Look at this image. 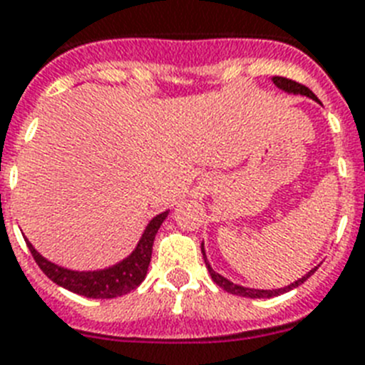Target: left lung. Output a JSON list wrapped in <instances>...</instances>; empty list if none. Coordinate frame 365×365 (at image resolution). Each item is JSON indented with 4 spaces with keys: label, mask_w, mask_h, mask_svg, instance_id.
Segmentation results:
<instances>
[{
    "label": "left lung",
    "mask_w": 365,
    "mask_h": 365,
    "mask_svg": "<svg viewBox=\"0 0 365 365\" xmlns=\"http://www.w3.org/2000/svg\"><path fill=\"white\" fill-rule=\"evenodd\" d=\"M272 83L277 85L280 91H284V93L287 94H301V96H306L310 98V100H315L317 103H321L319 100H317V96H315L314 93H312L310 88L304 87V85L297 83V81H292V79L287 78H280V76H274L272 78ZM202 256H204V262H206V267L207 271H210L211 274V280L215 282L217 286H220L225 292L232 293V295H240V297H247V299H271V297H278L282 295V293H287L292 292V289H295V287H299L301 284H304L308 278L314 274L315 271H317V267H314L312 271H308L302 278H299V280H295L293 284H289V286L286 287H278V289H254V287H245V286H240V284H234L232 280H228L226 277H222V274H219L217 271H213V267L210 265V262H207V256H206V249H204V243H202Z\"/></svg>",
    "instance_id": "1"
}]
</instances>
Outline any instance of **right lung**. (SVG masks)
<instances>
[{
    "label": "right lung",
    "instance_id": "obj_1",
    "mask_svg": "<svg viewBox=\"0 0 365 365\" xmlns=\"http://www.w3.org/2000/svg\"><path fill=\"white\" fill-rule=\"evenodd\" d=\"M170 210L163 211L150 220L146 228L143 230L135 249L131 250L120 262L113 263L109 267L94 269V271H76V269L63 267L59 263L50 262L44 258L38 250L29 243L26 237V243L31 250L33 258L38 263L46 277L53 280L57 286L64 287L72 293H78L87 299H115L125 293L133 292L140 286V282L146 278L150 259H152V247L158 230L161 228L163 220L167 219Z\"/></svg>",
    "mask_w": 365,
    "mask_h": 365
}]
</instances>
